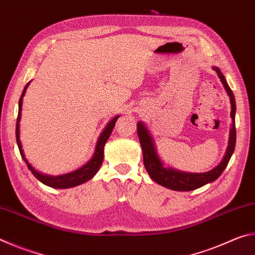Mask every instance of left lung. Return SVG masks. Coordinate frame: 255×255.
I'll list each match as a JSON object with an SVG mask.
<instances>
[{"label": "left lung", "mask_w": 255, "mask_h": 255, "mask_svg": "<svg viewBox=\"0 0 255 255\" xmlns=\"http://www.w3.org/2000/svg\"><path fill=\"white\" fill-rule=\"evenodd\" d=\"M213 70L217 73V75L222 81V84L224 85V89L230 97L231 101V118H232V125L230 130V139H228V146L225 152V155L222 159V162L215 166L213 170L208 172H204V173H190V172H183L173 169L171 166H166L165 164L159 157L157 153L156 144L149 132L148 128L146 125L141 122L137 123V133L139 137V143L143 149V158H144V165L145 169L147 171L148 175L154 180L155 182L163 185L167 189L175 190V191H191V190H196L198 188L202 187L207 183L214 182L215 180L219 178V175L223 173V171L226 169L228 162L232 157L233 153L235 149V143H236V128H235V114H236V103H235V97L233 94L232 90L228 86L225 76L223 75L218 67L214 66Z\"/></svg>", "instance_id": "obj_1"}]
</instances>
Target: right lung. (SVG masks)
<instances>
[{
	"label": "right lung",
	"mask_w": 255,
	"mask_h": 255,
	"mask_svg": "<svg viewBox=\"0 0 255 255\" xmlns=\"http://www.w3.org/2000/svg\"><path fill=\"white\" fill-rule=\"evenodd\" d=\"M30 82H28L27 85L24 86L23 92L21 94V98L19 100V112H18V119H16V127H15V136H16V144H18V147L20 150L21 156H22L23 161L27 164L28 169L31 171V173L36 176V178L40 181L41 183H44L48 187L55 188V189H68L76 187V185H80L82 183L86 182V181L91 180L94 175L97 174V172L100 169L101 164L103 162V153H105V145L107 140L109 139V137L112 132V129L115 127V124L117 122V119L120 116H116L114 119H111L109 123L107 124V126L103 129L101 135L99 136V139L97 141L96 149H94L93 156L91 157L89 162H86L83 166H81L80 169H77L70 173H65L62 175H49V174H44L41 172L37 171L34 167L28 162V159L25 158L24 152L22 149V144H21L20 140V119H21V111H22V100L27 91L28 86Z\"/></svg>",
	"instance_id": "right-lung-1"
}]
</instances>
